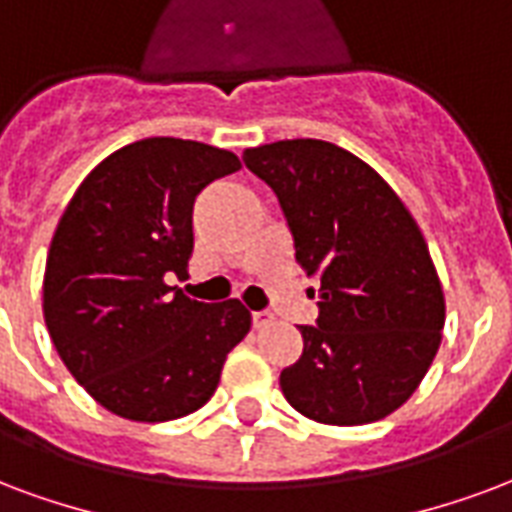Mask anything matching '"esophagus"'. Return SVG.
<instances>
[{"instance_id": "esophagus-1", "label": "esophagus", "mask_w": 512, "mask_h": 512, "mask_svg": "<svg viewBox=\"0 0 512 512\" xmlns=\"http://www.w3.org/2000/svg\"><path fill=\"white\" fill-rule=\"evenodd\" d=\"M252 323H255V328H268V325L274 323V314H271V312H255V314H252Z\"/></svg>"}]
</instances>
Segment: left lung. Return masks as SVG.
<instances>
[{"label":"left lung","instance_id":"1","mask_svg":"<svg viewBox=\"0 0 512 512\" xmlns=\"http://www.w3.org/2000/svg\"><path fill=\"white\" fill-rule=\"evenodd\" d=\"M244 162L274 189L295 260L320 282L304 355L279 374L285 399L328 426L388 418L426 377L445 325L418 222L377 170L325 140H276Z\"/></svg>","mask_w":512,"mask_h":512}]
</instances>
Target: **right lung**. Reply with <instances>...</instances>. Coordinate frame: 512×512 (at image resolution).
Wrapping results in <instances>:
<instances>
[{
	"label": "right lung",
	"instance_id": "obj_1",
	"mask_svg": "<svg viewBox=\"0 0 512 512\" xmlns=\"http://www.w3.org/2000/svg\"><path fill=\"white\" fill-rule=\"evenodd\" d=\"M241 162L198 140H135L81 181L51 238L43 317L59 358L105 410L162 423L200 410L252 328L238 298L168 285L192 255L200 189Z\"/></svg>",
	"mask_w": 512,
	"mask_h": 512
}]
</instances>
